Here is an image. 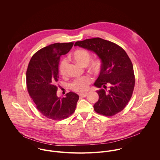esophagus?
I'll return each instance as SVG.
<instances>
[{
  "label": "esophagus",
  "mask_w": 160,
  "mask_h": 160,
  "mask_svg": "<svg viewBox=\"0 0 160 160\" xmlns=\"http://www.w3.org/2000/svg\"><path fill=\"white\" fill-rule=\"evenodd\" d=\"M88 95V93H80L79 96L81 97H86Z\"/></svg>",
  "instance_id": "1"
}]
</instances>
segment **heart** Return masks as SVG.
I'll list each match as a JSON object with an SVG mask.
<instances>
[{
    "instance_id": "1",
    "label": "heart",
    "mask_w": 160,
    "mask_h": 160,
    "mask_svg": "<svg viewBox=\"0 0 160 160\" xmlns=\"http://www.w3.org/2000/svg\"><path fill=\"white\" fill-rule=\"evenodd\" d=\"M72 60L81 66H88L90 71L93 73H98L102 67V62L99 58L91 60V55L89 52L84 49H78L74 51L71 56ZM68 62L66 60H63L59 66V71L62 76L67 74ZM92 78L88 76H82L76 79L71 84L72 90L77 92H84L88 90L89 84L91 82Z\"/></svg>"
}]
</instances>
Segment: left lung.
Wrapping results in <instances>:
<instances>
[{
  "label": "left lung",
  "instance_id": "8db88e82",
  "mask_svg": "<svg viewBox=\"0 0 160 160\" xmlns=\"http://www.w3.org/2000/svg\"><path fill=\"white\" fill-rule=\"evenodd\" d=\"M74 46L93 52L101 60L99 76L94 83L99 98L94 105L98 114L112 116L121 112L130 100L135 85L132 63L124 50L112 42L100 38L77 41Z\"/></svg>",
  "mask_w": 160,
  "mask_h": 160
}]
</instances>
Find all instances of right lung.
<instances>
[{"mask_svg": "<svg viewBox=\"0 0 160 160\" xmlns=\"http://www.w3.org/2000/svg\"><path fill=\"white\" fill-rule=\"evenodd\" d=\"M73 42L55 43L45 47L32 57L26 71L29 95L39 112L53 120H62L74 112L79 95L69 92L65 97L57 95L60 57L71 50Z\"/></svg>", "mask_w": 160, "mask_h": 160, "instance_id": "add662e5", "label": "right lung"}]
</instances>
